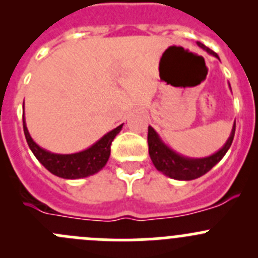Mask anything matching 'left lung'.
Returning a JSON list of instances; mask_svg holds the SVG:
<instances>
[{
	"label": "left lung",
	"mask_w": 258,
	"mask_h": 258,
	"mask_svg": "<svg viewBox=\"0 0 258 258\" xmlns=\"http://www.w3.org/2000/svg\"><path fill=\"white\" fill-rule=\"evenodd\" d=\"M197 45H199V47L205 49L207 53L212 54L213 57L220 59L218 54L215 53L212 49L206 47L204 43L197 42ZM235 131L236 121L233 122V127L230 137L226 141V144L222 146V148H220L217 152H215L211 156H207V157L192 158L179 155L176 151H173L172 148L168 147L161 140L157 132L152 127L148 126V153H150V157L152 160V163L155 165V167L165 176H168V177L173 179H178V181H191V179L204 176L205 173L209 172L213 166L217 165L222 160V157L226 155L228 148L232 145L233 137H235Z\"/></svg>",
	"instance_id": "1"
}]
</instances>
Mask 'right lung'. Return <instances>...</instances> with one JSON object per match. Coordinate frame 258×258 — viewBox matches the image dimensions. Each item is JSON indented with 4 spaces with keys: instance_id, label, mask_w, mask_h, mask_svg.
<instances>
[{
    "instance_id": "1",
    "label": "right lung",
    "mask_w": 258,
    "mask_h": 258,
    "mask_svg": "<svg viewBox=\"0 0 258 258\" xmlns=\"http://www.w3.org/2000/svg\"><path fill=\"white\" fill-rule=\"evenodd\" d=\"M23 119V132H25L26 141L28 147L31 148L35 157L42 163L43 167H46L52 175L57 177L66 179H77L85 178L88 176H92L102 170L107 163L111 155V144L114 137L119 134L123 123L118 127L113 128L112 131L107 132L103 137H101L97 142H95L91 147L86 150L80 151L76 153H69V155H62V153H53L45 148L40 147L31 137L26 126L25 116Z\"/></svg>"
}]
</instances>
